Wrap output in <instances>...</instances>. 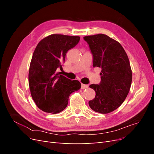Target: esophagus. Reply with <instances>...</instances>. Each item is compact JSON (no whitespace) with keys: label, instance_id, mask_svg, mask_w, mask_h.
<instances>
[{"label":"esophagus","instance_id":"34e87169","mask_svg":"<svg viewBox=\"0 0 154 154\" xmlns=\"http://www.w3.org/2000/svg\"><path fill=\"white\" fill-rule=\"evenodd\" d=\"M88 85H85V84H82V86H81V88L82 89H85V88H88Z\"/></svg>","mask_w":154,"mask_h":154}]
</instances>
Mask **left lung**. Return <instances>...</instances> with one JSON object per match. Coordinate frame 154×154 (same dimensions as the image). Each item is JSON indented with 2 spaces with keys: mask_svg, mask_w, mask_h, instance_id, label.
<instances>
[{
  "mask_svg": "<svg viewBox=\"0 0 154 154\" xmlns=\"http://www.w3.org/2000/svg\"><path fill=\"white\" fill-rule=\"evenodd\" d=\"M93 56V67L101 69L99 85L89 87L96 92L88 101L96 112L108 114L121 106L127 97L132 83V69L128 56L118 42L104 34L86 36Z\"/></svg>",
  "mask_w": 154,
  "mask_h": 154,
  "instance_id": "left-lung-1",
  "label": "left lung"
}]
</instances>
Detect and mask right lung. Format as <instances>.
I'll return each mask as SVG.
<instances>
[{
	"mask_svg": "<svg viewBox=\"0 0 154 154\" xmlns=\"http://www.w3.org/2000/svg\"><path fill=\"white\" fill-rule=\"evenodd\" d=\"M80 37L53 34L43 38L32 54L29 70V86L32 100L44 112L58 114L66 108L69 97L81 88L78 80L58 75L67 51L78 44Z\"/></svg>",
	"mask_w": 154,
	"mask_h": 154,
	"instance_id": "right-lung-1",
	"label": "right lung"
}]
</instances>
